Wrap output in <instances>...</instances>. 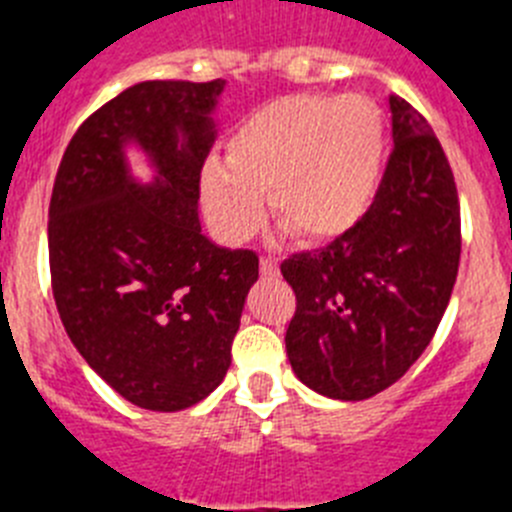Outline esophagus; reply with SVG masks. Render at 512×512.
Segmentation results:
<instances>
[{"mask_svg":"<svg viewBox=\"0 0 512 512\" xmlns=\"http://www.w3.org/2000/svg\"><path fill=\"white\" fill-rule=\"evenodd\" d=\"M261 274H264V277H277L279 274L277 259H271V256H261Z\"/></svg>","mask_w":512,"mask_h":512,"instance_id":"1","label":"esophagus"}]
</instances>
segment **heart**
Here are the masks:
<instances>
[{
  "instance_id": "b5f03b06",
  "label": "heart",
  "mask_w": 512,
  "mask_h": 512,
  "mask_svg": "<svg viewBox=\"0 0 512 512\" xmlns=\"http://www.w3.org/2000/svg\"><path fill=\"white\" fill-rule=\"evenodd\" d=\"M382 112L356 94H292L243 117L225 158L205 166L202 207L223 241L241 243L264 223L305 243L348 233L377 197L384 171Z\"/></svg>"
}]
</instances>
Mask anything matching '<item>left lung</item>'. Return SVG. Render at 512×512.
Masks as SVG:
<instances>
[{"mask_svg":"<svg viewBox=\"0 0 512 512\" xmlns=\"http://www.w3.org/2000/svg\"><path fill=\"white\" fill-rule=\"evenodd\" d=\"M392 148L372 207L320 251L289 256L297 295L287 356L333 400H366L418 361L454 292L461 217L454 174L425 117L390 97Z\"/></svg>","mask_w":512,"mask_h":512,"instance_id":"left-lung-1","label":"left lung"}]
</instances>
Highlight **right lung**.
<instances>
[{"instance_id": "add662e5", "label": "right lung", "mask_w": 512, "mask_h": 512, "mask_svg": "<svg viewBox=\"0 0 512 512\" xmlns=\"http://www.w3.org/2000/svg\"><path fill=\"white\" fill-rule=\"evenodd\" d=\"M225 79L140 81L81 122L48 210L58 315L117 395L176 413L223 382L259 256L202 233L200 174ZM149 156L140 185L124 148Z\"/></svg>"}]
</instances>
